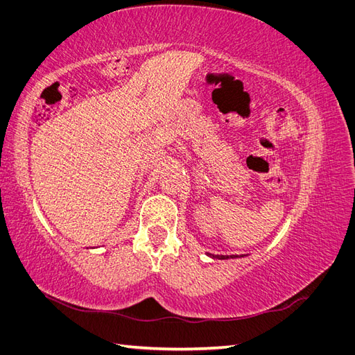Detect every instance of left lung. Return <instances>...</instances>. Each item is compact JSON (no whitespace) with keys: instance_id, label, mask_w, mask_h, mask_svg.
<instances>
[{"instance_id":"obj_1","label":"left lung","mask_w":355,"mask_h":355,"mask_svg":"<svg viewBox=\"0 0 355 355\" xmlns=\"http://www.w3.org/2000/svg\"><path fill=\"white\" fill-rule=\"evenodd\" d=\"M213 259H231V257H239L237 254H231V256H225V254H210ZM243 257V256H241Z\"/></svg>"}]
</instances>
